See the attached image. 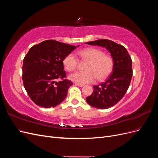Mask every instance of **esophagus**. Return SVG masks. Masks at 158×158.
<instances>
[{"instance_id":"34e87169","label":"esophagus","mask_w":158,"mask_h":158,"mask_svg":"<svg viewBox=\"0 0 158 158\" xmlns=\"http://www.w3.org/2000/svg\"><path fill=\"white\" fill-rule=\"evenodd\" d=\"M75 85H78V86H79V87H83V86H84V84H77V83H76Z\"/></svg>"}]
</instances>
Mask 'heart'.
<instances>
[{"label": "heart", "mask_w": 158, "mask_h": 158, "mask_svg": "<svg viewBox=\"0 0 158 158\" xmlns=\"http://www.w3.org/2000/svg\"><path fill=\"white\" fill-rule=\"evenodd\" d=\"M82 60L88 62L85 73L76 72L70 74L69 79L77 84H88L95 82L96 78L102 80L111 74L113 69V59L111 56L105 55V52L96 48H88L79 52ZM66 70L73 71L76 69L78 60L74 54L66 55L63 61Z\"/></svg>", "instance_id": "obj_1"}]
</instances>
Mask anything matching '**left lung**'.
<instances>
[{
  "label": "left lung",
  "mask_w": 158,
  "mask_h": 158,
  "mask_svg": "<svg viewBox=\"0 0 158 158\" xmlns=\"http://www.w3.org/2000/svg\"><path fill=\"white\" fill-rule=\"evenodd\" d=\"M86 44L106 48L113 59V73L106 82L94 85L92 94L86 98L88 103L98 109L113 107L123 98L132 76V59L125 47L108 40L89 41Z\"/></svg>",
  "instance_id": "8db88e82"
}]
</instances>
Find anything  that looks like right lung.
<instances>
[{"mask_svg": "<svg viewBox=\"0 0 158 158\" xmlns=\"http://www.w3.org/2000/svg\"><path fill=\"white\" fill-rule=\"evenodd\" d=\"M76 48L50 40L33 46L28 51L23 59L22 80L28 95L37 106L54 107L66 98L73 83L66 78L63 61ZM56 79L61 80L55 82Z\"/></svg>", "mask_w": 158, "mask_h": 158, "instance_id": "1", "label": "right lung"}]
</instances>
